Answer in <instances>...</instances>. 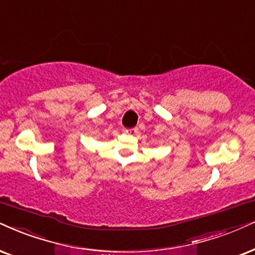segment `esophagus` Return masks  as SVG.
<instances>
[{"instance_id": "34e87169", "label": "esophagus", "mask_w": 255, "mask_h": 255, "mask_svg": "<svg viewBox=\"0 0 255 255\" xmlns=\"http://www.w3.org/2000/svg\"><path fill=\"white\" fill-rule=\"evenodd\" d=\"M126 131H127V133H129V134H136L137 133V128L136 127L130 128V129H127Z\"/></svg>"}]
</instances>
